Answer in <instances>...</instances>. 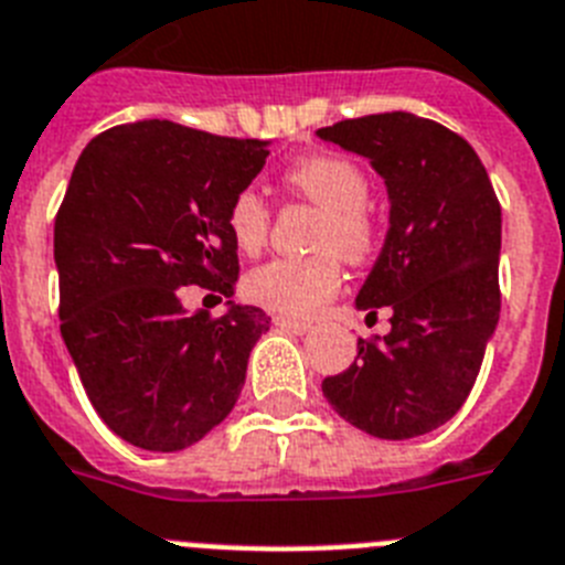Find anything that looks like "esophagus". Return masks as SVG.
I'll return each instance as SVG.
<instances>
[{
  "mask_svg": "<svg viewBox=\"0 0 565 565\" xmlns=\"http://www.w3.org/2000/svg\"><path fill=\"white\" fill-rule=\"evenodd\" d=\"M273 323H276V327H281V330L292 332V335H307V332L312 330L307 321H296V318H287V316H276L273 318Z\"/></svg>",
  "mask_w": 565,
  "mask_h": 565,
  "instance_id": "34e87169",
  "label": "esophagus"
}]
</instances>
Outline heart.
Returning <instances> with one entry per match:
<instances>
[{
  "label": "heart",
  "instance_id": "heart-1",
  "mask_svg": "<svg viewBox=\"0 0 565 565\" xmlns=\"http://www.w3.org/2000/svg\"><path fill=\"white\" fill-rule=\"evenodd\" d=\"M289 190H296L323 210L316 247L335 249L343 262H370L377 247V227L366 201L370 175L352 159L338 153H318L301 159L284 173ZM230 238L242 253H258L269 235V207L262 193L242 190L227 207ZM341 287V262L334 253L310 258H273L255 267L244 281L255 303L287 318H307L330 301Z\"/></svg>",
  "mask_w": 565,
  "mask_h": 565
}]
</instances>
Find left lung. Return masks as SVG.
I'll return each instance as SVG.
<instances>
[{
	"instance_id": "left-lung-1",
	"label": "left lung",
	"mask_w": 565,
	"mask_h": 565,
	"mask_svg": "<svg viewBox=\"0 0 565 565\" xmlns=\"http://www.w3.org/2000/svg\"><path fill=\"white\" fill-rule=\"evenodd\" d=\"M384 179L390 230L358 310L390 307V335L358 338V361L323 377L343 420L384 440L418 438L463 406L500 316V204L478 153L415 113L321 127Z\"/></svg>"
}]
</instances>
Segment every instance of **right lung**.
Wrapping results in <instances>:
<instances>
[{
	"label": "right lung",
	"mask_w": 565,
	"mask_h": 565,
	"mask_svg": "<svg viewBox=\"0 0 565 565\" xmlns=\"http://www.w3.org/2000/svg\"><path fill=\"white\" fill-rule=\"evenodd\" d=\"M269 141L167 119L110 127L82 150L53 227L58 321L93 409L121 440L179 452L242 395L267 312H188L184 287L233 296L238 247L227 207Z\"/></svg>",
	"instance_id": "1"
}]
</instances>
